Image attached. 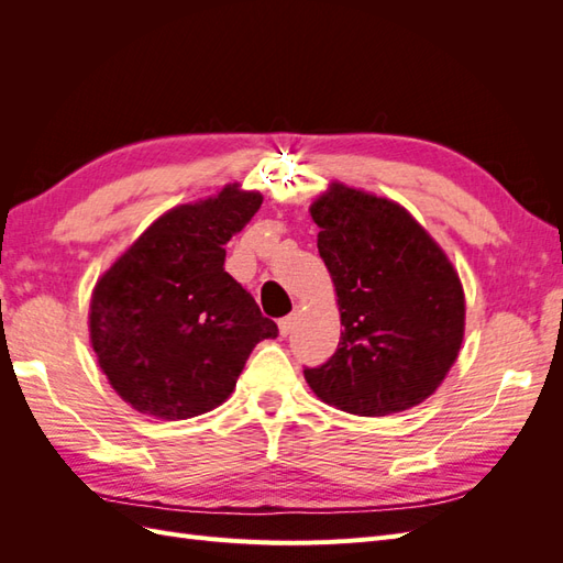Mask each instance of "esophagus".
I'll return each mask as SVG.
<instances>
[{"label":"esophagus","mask_w":563,"mask_h":563,"mask_svg":"<svg viewBox=\"0 0 563 563\" xmlns=\"http://www.w3.org/2000/svg\"><path fill=\"white\" fill-rule=\"evenodd\" d=\"M294 323H296V314H288V317H284L282 321H279V333L282 335H288L294 331Z\"/></svg>","instance_id":"34e87169"}]
</instances>
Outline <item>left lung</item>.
<instances>
[{
    "mask_svg": "<svg viewBox=\"0 0 563 563\" xmlns=\"http://www.w3.org/2000/svg\"><path fill=\"white\" fill-rule=\"evenodd\" d=\"M340 343L305 380L329 406L389 416L428 399L457 360L465 296L446 253L399 203L333 183L312 201Z\"/></svg>",
    "mask_w": 563,
    "mask_h": 563,
    "instance_id": "8db88e82",
    "label": "left lung"
}]
</instances>
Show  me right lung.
Segmentation results:
<instances>
[{
	"label": "right lung",
	"mask_w": 563,
	"mask_h": 563,
	"mask_svg": "<svg viewBox=\"0 0 563 563\" xmlns=\"http://www.w3.org/2000/svg\"><path fill=\"white\" fill-rule=\"evenodd\" d=\"M228 185L157 218L98 279L91 345L110 385L135 411L185 420L223 404L251 350L277 338L253 296L225 272V244L261 209Z\"/></svg>",
	"instance_id": "obj_1"
}]
</instances>
